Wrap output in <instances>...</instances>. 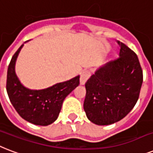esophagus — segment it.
<instances>
[{"mask_svg":"<svg viewBox=\"0 0 153 153\" xmlns=\"http://www.w3.org/2000/svg\"><path fill=\"white\" fill-rule=\"evenodd\" d=\"M90 76V72L88 70H84L82 73H80V85H85V82L87 81L88 77Z\"/></svg>","mask_w":153,"mask_h":153,"instance_id":"esophagus-1","label":"esophagus"}]
</instances>
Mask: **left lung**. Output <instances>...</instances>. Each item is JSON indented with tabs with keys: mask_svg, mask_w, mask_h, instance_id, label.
Listing matches in <instances>:
<instances>
[{
	"mask_svg": "<svg viewBox=\"0 0 153 153\" xmlns=\"http://www.w3.org/2000/svg\"><path fill=\"white\" fill-rule=\"evenodd\" d=\"M119 57L97 69L85 83L84 109L97 125L114 124L127 116L139 98L143 72L137 54L117 41Z\"/></svg>",
	"mask_w": 153,
	"mask_h": 153,
	"instance_id": "8db88e82",
	"label": "left lung"
}]
</instances>
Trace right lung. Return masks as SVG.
I'll use <instances>...</instances> for the list:
<instances>
[{
    "label": "right lung",
    "instance_id": "obj_1",
    "mask_svg": "<svg viewBox=\"0 0 153 153\" xmlns=\"http://www.w3.org/2000/svg\"><path fill=\"white\" fill-rule=\"evenodd\" d=\"M24 45L9 63L6 90L12 105L24 120L36 125L47 126L57 119L65 97L80 84V76L41 90L25 87L15 72L16 60Z\"/></svg>",
    "mask_w": 153,
    "mask_h": 153
}]
</instances>
